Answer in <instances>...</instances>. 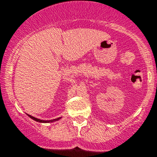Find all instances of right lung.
Returning <instances> with one entry per match:
<instances>
[{
	"mask_svg": "<svg viewBox=\"0 0 157 157\" xmlns=\"http://www.w3.org/2000/svg\"><path fill=\"white\" fill-rule=\"evenodd\" d=\"M27 115H28V114H27ZM28 116H29V118H32V119L34 120V121H38V122H40V123H50V122H55V121H59V120L61 119V118H62V117H59V118H55V119H52V120H42V119H39V118H35V117L32 116V115H28Z\"/></svg>",
	"mask_w": 157,
	"mask_h": 157,
	"instance_id": "1",
	"label": "right lung"
}]
</instances>
